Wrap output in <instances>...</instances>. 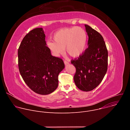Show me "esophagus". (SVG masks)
I'll return each mask as SVG.
<instances>
[{
    "label": "esophagus",
    "instance_id": "esophagus-1",
    "mask_svg": "<svg viewBox=\"0 0 130 130\" xmlns=\"http://www.w3.org/2000/svg\"><path fill=\"white\" fill-rule=\"evenodd\" d=\"M64 64H65V65H68V64H69V62H67V61H65V60L64 61Z\"/></svg>",
    "mask_w": 130,
    "mask_h": 130
}]
</instances>
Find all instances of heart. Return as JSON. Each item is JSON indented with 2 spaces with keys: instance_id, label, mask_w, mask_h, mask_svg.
Listing matches in <instances>:
<instances>
[{
  "instance_id": "1",
  "label": "heart",
  "mask_w": 130,
  "mask_h": 130,
  "mask_svg": "<svg viewBox=\"0 0 130 130\" xmlns=\"http://www.w3.org/2000/svg\"><path fill=\"white\" fill-rule=\"evenodd\" d=\"M54 41H49L47 45L53 55L59 57L64 52L70 56L78 58L84 53L87 43L86 31L79 27H73L61 29L55 32Z\"/></svg>"
}]
</instances>
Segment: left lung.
<instances>
[{"instance_id": "1", "label": "left lung", "mask_w": 130, "mask_h": 130, "mask_svg": "<svg viewBox=\"0 0 130 130\" xmlns=\"http://www.w3.org/2000/svg\"><path fill=\"white\" fill-rule=\"evenodd\" d=\"M88 36V48L71 64L76 72L73 79L80 90L88 91L97 87L102 81L107 69L108 52L102 36L97 31L85 25Z\"/></svg>"}]
</instances>
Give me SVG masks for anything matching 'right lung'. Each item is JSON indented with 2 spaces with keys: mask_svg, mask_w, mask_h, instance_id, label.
<instances>
[{
  "mask_svg": "<svg viewBox=\"0 0 130 130\" xmlns=\"http://www.w3.org/2000/svg\"><path fill=\"white\" fill-rule=\"evenodd\" d=\"M42 28H35L24 38L18 50V68L26 84L36 93L46 95L58 86V76L65 68L63 60L52 56Z\"/></svg>",
  "mask_w": 130,
  "mask_h": 130,
  "instance_id": "1",
  "label": "right lung"
}]
</instances>
